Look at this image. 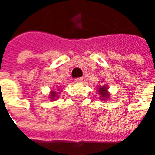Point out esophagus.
<instances>
[{
	"label": "esophagus",
	"mask_w": 155,
	"mask_h": 155,
	"mask_svg": "<svg viewBox=\"0 0 155 155\" xmlns=\"http://www.w3.org/2000/svg\"><path fill=\"white\" fill-rule=\"evenodd\" d=\"M83 80H84V78L83 77L76 78V79H75V82H76V83H81V82L83 81Z\"/></svg>",
	"instance_id": "1"
}]
</instances>
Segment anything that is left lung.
<instances>
[{"mask_svg": "<svg viewBox=\"0 0 155 155\" xmlns=\"http://www.w3.org/2000/svg\"><path fill=\"white\" fill-rule=\"evenodd\" d=\"M99 94L101 95V97L100 99L101 100H105V99H107V98L110 97V95H109V92H108V88L106 86H100L99 88Z\"/></svg>", "mask_w": 155, "mask_h": 155, "instance_id": "left-lung-1", "label": "left lung"}]
</instances>
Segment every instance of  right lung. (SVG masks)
I'll return each mask as SVG.
<instances>
[{"label": "right lung", "mask_w": 155, "mask_h": 155, "mask_svg": "<svg viewBox=\"0 0 155 155\" xmlns=\"http://www.w3.org/2000/svg\"><path fill=\"white\" fill-rule=\"evenodd\" d=\"M58 91H60V90H57V91H52L51 92V94H50V98H51V100L52 101H54L55 100V98H58Z\"/></svg>", "instance_id": "1"}]
</instances>
